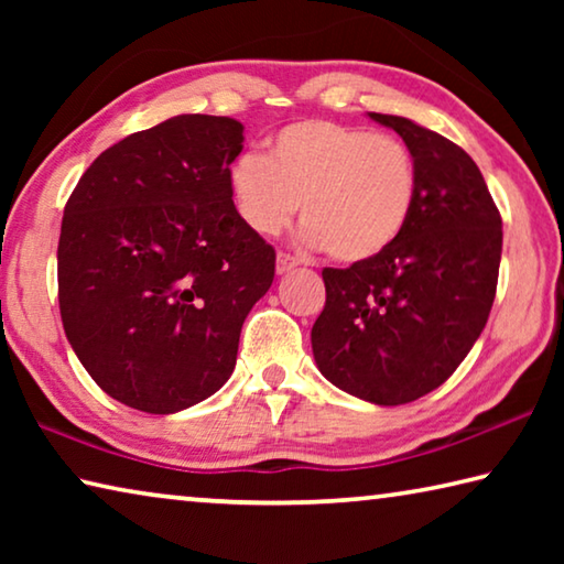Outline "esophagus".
<instances>
[{"label": "esophagus", "mask_w": 564, "mask_h": 564, "mask_svg": "<svg viewBox=\"0 0 564 564\" xmlns=\"http://www.w3.org/2000/svg\"><path fill=\"white\" fill-rule=\"evenodd\" d=\"M295 265H299V259H295V256H291V253H279V259H275V271L279 273H289V271H293Z\"/></svg>", "instance_id": "obj_1"}]
</instances>
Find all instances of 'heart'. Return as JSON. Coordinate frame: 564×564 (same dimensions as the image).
Segmentation results:
<instances>
[{"label":"heart","instance_id":"1","mask_svg":"<svg viewBox=\"0 0 564 564\" xmlns=\"http://www.w3.org/2000/svg\"><path fill=\"white\" fill-rule=\"evenodd\" d=\"M228 184L238 216L256 234L279 236L303 204V241L336 261L362 263L405 231L417 166L398 137L308 119L275 131L269 156H238Z\"/></svg>","mask_w":564,"mask_h":564}]
</instances>
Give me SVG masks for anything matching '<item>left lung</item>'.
Returning a JSON list of instances; mask_svg holds the SVG:
<instances>
[{
	"label": "left lung",
	"mask_w": 564,
	"mask_h": 564,
	"mask_svg": "<svg viewBox=\"0 0 564 564\" xmlns=\"http://www.w3.org/2000/svg\"><path fill=\"white\" fill-rule=\"evenodd\" d=\"M368 117L413 151L417 198L386 253L323 269L326 305L311 343L333 386L403 405L443 386L480 338L498 289L502 218L480 169L451 139L403 117Z\"/></svg>",
	"instance_id": "1"
}]
</instances>
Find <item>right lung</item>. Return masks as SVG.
Masks as SVG:
<instances>
[{
    "label": "right lung",
    "mask_w": 564,
    "mask_h": 564,
    "mask_svg": "<svg viewBox=\"0 0 564 564\" xmlns=\"http://www.w3.org/2000/svg\"><path fill=\"white\" fill-rule=\"evenodd\" d=\"M243 123L181 113L109 147L64 208V333L104 393L169 415L234 373L275 251L238 216L228 171Z\"/></svg>",
    "instance_id": "right-lung-1"
}]
</instances>
